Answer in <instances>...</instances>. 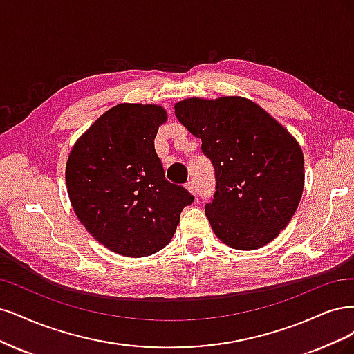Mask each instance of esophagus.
Masks as SVG:
<instances>
[{"label":"esophagus","mask_w":354,"mask_h":354,"mask_svg":"<svg viewBox=\"0 0 354 354\" xmlns=\"http://www.w3.org/2000/svg\"><path fill=\"white\" fill-rule=\"evenodd\" d=\"M185 188L192 194V196H196L197 194V188H196V184H194V180H189L185 184Z\"/></svg>","instance_id":"esophagus-1"}]
</instances>
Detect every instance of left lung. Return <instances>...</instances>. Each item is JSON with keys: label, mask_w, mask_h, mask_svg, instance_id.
<instances>
[{"label": "left lung", "mask_w": 354, "mask_h": 354, "mask_svg": "<svg viewBox=\"0 0 354 354\" xmlns=\"http://www.w3.org/2000/svg\"><path fill=\"white\" fill-rule=\"evenodd\" d=\"M175 115L213 163L216 192L206 216L216 236L247 252L269 244L301 200L304 156L297 140L244 97L185 98Z\"/></svg>", "instance_id": "left-lung-1"}]
</instances>
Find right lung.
<instances>
[{
	"mask_svg": "<svg viewBox=\"0 0 354 354\" xmlns=\"http://www.w3.org/2000/svg\"><path fill=\"white\" fill-rule=\"evenodd\" d=\"M167 113L158 104L122 102L77 138L67 157L72 207L100 244L127 257L157 253L194 201L165 178L154 138Z\"/></svg>",
	"mask_w": 354,
	"mask_h": 354,
	"instance_id": "1",
	"label": "right lung"
}]
</instances>
